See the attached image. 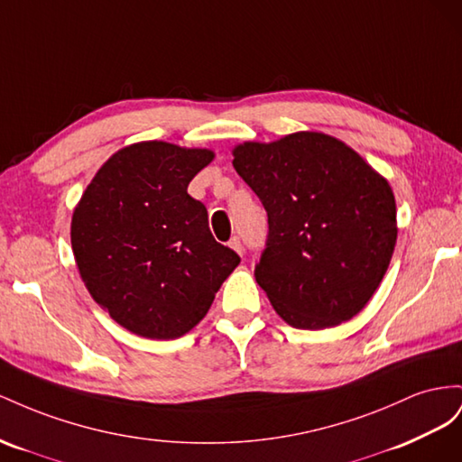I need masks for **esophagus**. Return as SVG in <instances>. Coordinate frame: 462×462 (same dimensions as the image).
<instances>
[{
  "mask_svg": "<svg viewBox=\"0 0 462 462\" xmlns=\"http://www.w3.org/2000/svg\"><path fill=\"white\" fill-rule=\"evenodd\" d=\"M230 247L234 249V252H238L240 255L244 254V245H242V240L238 238V236H234V238L230 240Z\"/></svg>",
  "mask_w": 462,
  "mask_h": 462,
  "instance_id": "34e87169",
  "label": "esophagus"
}]
</instances>
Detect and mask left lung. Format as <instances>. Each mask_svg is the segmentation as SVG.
I'll return each mask as SVG.
<instances>
[{
	"label": "left lung",
	"mask_w": 462,
	"mask_h": 462,
	"mask_svg": "<svg viewBox=\"0 0 462 462\" xmlns=\"http://www.w3.org/2000/svg\"><path fill=\"white\" fill-rule=\"evenodd\" d=\"M234 168L267 210L255 281L298 328L352 319L387 273L397 207L387 180L345 143L300 131L234 149Z\"/></svg>",
	"instance_id": "8db88e82"
}]
</instances>
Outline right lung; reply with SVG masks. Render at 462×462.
Here are the masks:
<instances>
[{"mask_svg": "<svg viewBox=\"0 0 462 462\" xmlns=\"http://www.w3.org/2000/svg\"><path fill=\"white\" fill-rule=\"evenodd\" d=\"M213 152L162 141L117 151L71 220L79 273L97 304L127 331L158 340L199 323L240 255L208 230L189 181Z\"/></svg>", "mask_w": 462, "mask_h": 462, "instance_id": "add662e5", "label": "right lung"}]
</instances>
